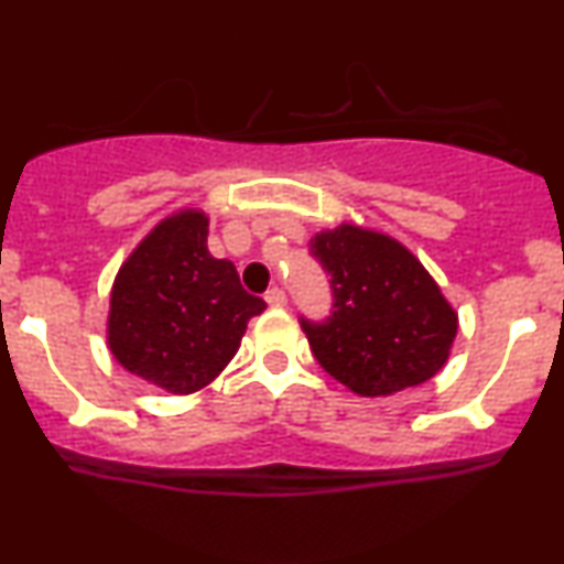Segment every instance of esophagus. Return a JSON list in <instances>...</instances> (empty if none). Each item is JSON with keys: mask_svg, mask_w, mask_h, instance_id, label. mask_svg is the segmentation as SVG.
<instances>
[{"mask_svg": "<svg viewBox=\"0 0 564 564\" xmlns=\"http://www.w3.org/2000/svg\"><path fill=\"white\" fill-rule=\"evenodd\" d=\"M264 302H268L270 307H286V291H283V289H270L268 294H264Z\"/></svg>", "mask_w": 564, "mask_h": 564, "instance_id": "1", "label": "esophagus"}]
</instances>
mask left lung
<instances>
[{
  "label": "left lung",
  "instance_id": "8db88e82",
  "mask_svg": "<svg viewBox=\"0 0 564 564\" xmlns=\"http://www.w3.org/2000/svg\"><path fill=\"white\" fill-rule=\"evenodd\" d=\"M310 251L334 289L332 318L302 321L323 371L360 398H387L448 364L458 313L398 238L341 223L315 232Z\"/></svg>",
  "mask_w": 564,
  "mask_h": 564
}]
</instances>
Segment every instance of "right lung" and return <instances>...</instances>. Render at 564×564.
Segmentation results:
<instances>
[{
	"mask_svg": "<svg viewBox=\"0 0 564 564\" xmlns=\"http://www.w3.org/2000/svg\"><path fill=\"white\" fill-rule=\"evenodd\" d=\"M209 217L172 212L116 273L108 349L119 366L172 394L212 384L268 304L241 286L236 264L206 249Z\"/></svg>",
	"mask_w": 564,
	"mask_h": 564,
	"instance_id": "1",
	"label": "right lung"
}]
</instances>
